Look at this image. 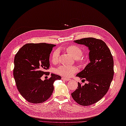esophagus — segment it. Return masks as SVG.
I'll use <instances>...</instances> for the list:
<instances>
[{
  "label": "esophagus",
  "mask_w": 126,
  "mask_h": 126,
  "mask_svg": "<svg viewBox=\"0 0 126 126\" xmlns=\"http://www.w3.org/2000/svg\"><path fill=\"white\" fill-rule=\"evenodd\" d=\"M62 79L64 80H66V81H69V80H71V79L66 78H65V77H62Z\"/></svg>",
  "instance_id": "obj_1"
}]
</instances>
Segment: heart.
<instances>
[{"label":"heart","instance_id":"1","mask_svg":"<svg viewBox=\"0 0 126 126\" xmlns=\"http://www.w3.org/2000/svg\"><path fill=\"white\" fill-rule=\"evenodd\" d=\"M66 52L72 55L73 58L76 59L77 61L81 64H83L84 61L81 58L83 54L82 49L76 45H71L66 48ZM59 59V51L55 50L51 56V61L53 63L57 64ZM77 71V68L74 66H69L66 65H61L56 69V72L59 75L66 77H70Z\"/></svg>","mask_w":126,"mask_h":126}]
</instances>
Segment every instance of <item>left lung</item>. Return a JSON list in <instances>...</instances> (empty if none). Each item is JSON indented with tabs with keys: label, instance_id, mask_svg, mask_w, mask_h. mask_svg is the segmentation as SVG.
I'll return each instance as SVG.
<instances>
[{
	"label": "left lung",
	"instance_id": "obj_1",
	"mask_svg": "<svg viewBox=\"0 0 126 126\" xmlns=\"http://www.w3.org/2000/svg\"><path fill=\"white\" fill-rule=\"evenodd\" d=\"M74 42L89 48L90 62L76 75L88 83L82 86L78 82L76 90L71 94L79 104L89 106L100 100L109 89L114 73L113 55L101 39L89 37Z\"/></svg>",
	"mask_w": 126,
	"mask_h": 126
}]
</instances>
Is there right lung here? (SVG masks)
Returning <instances> with one entry per match:
<instances>
[{
    "mask_svg": "<svg viewBox=\"0 0 126 126\" xmlns=\"http://www.w3.org/2000/svg\"><path fill=\"white\" fill-rule=\"evenodd\" d=\"M54 45L29 43L23 46L15 55L13 76L21 95L32 103H41L47 100L54 90L53 82L60 76L52 74L47 79L41 77L49 75L50 54Z\"/></svg>",
    "mask_w": 126,
    "mask_h": 126,
    "instance_id": "obj_1",
    "label": "right lung"
}]
</instances>
